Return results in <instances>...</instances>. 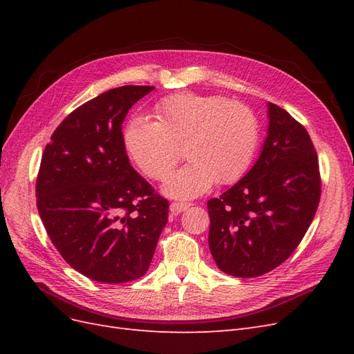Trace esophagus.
Listing matches in <instances>:
<instances>
[{
    "label": "esophagus",
    "instance_id": "1",
    "mask_svg": "<svg viewBox=\"0 0 354 354\" xmlns=\"http://www.w3.org/2000/svg\"><path fill=\"white\" fill-rule=\"evenodd\" d=\"M189 207H190V203H187V202H173L169 205V211L176 214V216H178V214L186 211Z\"/></svg>",
    "mask_w": 354,
    "mask_h": 354
}]
</instances>
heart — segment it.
<instances>
[{
    "mask_svg": "<svg viewBox=\"0 0 354 354\" xmlns=\"http://www.w3.org/2000/svg\"><path fill=\"white\" fill-rule=\"evenodd\" d=\"M155 122L131 116L122 128L127 153L143 173L162 180L177 164L180 147L189 162L171 174L164 194L192 199L216 181L230 185L252 164L259 146V121L248 106L221 95L178 93L158 102Z\"/></svg>",
    "mask_w": 354,
    "mask_h": 354,
    "instance_id": "b5f03b06",
    "label": "heart"
}]
</instances>
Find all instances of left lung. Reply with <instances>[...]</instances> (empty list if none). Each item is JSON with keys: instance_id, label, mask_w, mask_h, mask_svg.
<instances>
[{"instance_id": "obj_1", "label": "left lung", "mask_w": 354, "mask_h": 354, "mask_svg": "<svg viewBox=\"0 0 354 354\" xmlns=\"http://www.w3.org/2000/svg\"><path fill=\"white\" fill-rule=\"evenodd\" d=\"M267 137L254 167L208 201V243L218 269L257 277L281 266L313 221L320 199L315 146L285 109L267 103Z\"/></svg>"}]
</instances>
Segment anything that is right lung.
I'll use <instances>...</instances> for the list:
<instances>
[{
  "label": "right lung",
  "instance_id": "right-lung-1",
  "mask_svg": "<svg viewBox=\"0 0 354 354\" xmlns=\"http://www.w3.org/2000/svg\"><path fill=\"white\" fill-rule=\"evenodd\" d=\"M124 85L69 113L42 153L37 207L65 261L102 283L142 277L151 266L168 202L130 165L122 122L153 91Z\"/></svg>",
  "mask_w": 354,
  "mask_h": 354
}]
</instances>
